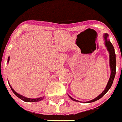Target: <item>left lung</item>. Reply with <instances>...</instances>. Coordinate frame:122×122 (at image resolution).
<instances>
[{
  "instance_id": "obj_1",
  "label": "left lung",
  "mask_w": 122,
  "mask_h": 122,
  "mask_svg": "<svg viewBox=\"0 0 122 122\" xmlns=\"http://www.w3.org/2000/svg\"><path fill=\"white\" fill-rule=\"evenodd\" d=\"M104 37V44L105 46L107 48V51L109 53V58H110V68L111 71V74L110 76L109 80H108V82H107V85H106V88H105L104 90L98 96H97L96 98H95L94 99L92 100H90L89 102H94L100 99L101 98L104 96V94H106L107 93V91L110 90V88L112 86V84H113V80L114 79V77H115L116 75V54L115 51H114V47H113V44H112V43L110 42V40L108 39V34L107 33H104L103 35ZM69 96V95H68ZM69 97L71 98V100H73L74 102H81L79 101L76 100L74 99L72 97H71V96H69Z\"/></svg>"
}]
</instances>
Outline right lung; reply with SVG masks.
<instances>
[{
	"label": "right lung",
	"mask_w": 122,
	"mask_h": 122,
	"mask_svg": "<svg viewBox=\"0 0 122 122\" xmlns=\"http://www.w3.org/2000/svg\"><path fill=\"white\" fill-rule=\"evenodd\" d=\"M9 59H10V58H9V57H8V63H9ZM9 86H10V88H11L12 91L13 92H14V94H15V96H16V97H18V98H20V99H21L22 100L24 101V102H40V101L43 100L44 99V96H43V97H39V98H27V97H24V96H22V95L20 94L17 93V92H16V91H15V90H14V89L12 88V87L11 85H10V84H9Z\"/></svg>",
	"instance_id": "right-lung-1"
}]
</instances>
